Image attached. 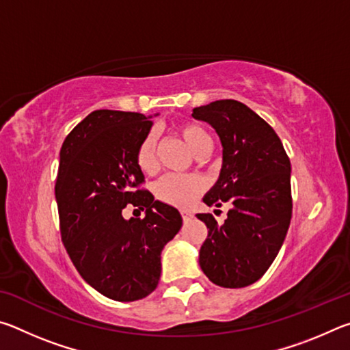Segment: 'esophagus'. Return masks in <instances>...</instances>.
Wrapping results in <instances>:
<instances>
[{"label": "esophagus", "mask_w": 350, "mask_h": 350, "mask_svg": "<svg viewBox=\"0 0 350 350\" xmlns=\"http://www.w3.org/2000/svg\"><path fill=\"white\" fill-rule=\"evenodd\" d=\"M180 215H182L183 222H188V221H191V217H193L191 213L187 211V210H182V211H180Z\"/></svg>", "instance_id": "34e87169"}]
</instances>
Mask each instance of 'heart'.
<instances>
[{
    "label": "heart",
    "instance_id": "obj_1",
    "mask_svg": "<svg viewBox=\"0 0 350 350\" xmlns=\"http://www.w3.org/2000/svg\"><path fill=\"white\" fill-rule=\"evenodd\" d=\"M177 134L185 142L187 146L194 154L205 152L211 150V137L202 126L193 125V123H183L177 126ZM135 162L144 173H152L156 170V137L154 134H148L140 142L135 152ZM205 189V182L199 176H163L154 187V194L159 200L165 204L180 206L191 205L196 198Z\"/></svg>",
    "mask_w": 350,
    "mask_h": 350
}]
</instances>
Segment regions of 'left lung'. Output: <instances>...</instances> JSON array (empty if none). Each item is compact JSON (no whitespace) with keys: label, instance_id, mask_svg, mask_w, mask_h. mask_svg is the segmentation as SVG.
Here are the masks:
<instances>
[{"label":"left lung","instance_id":"left-lung-1","mask_svg":"<svg viewBox=\"0 0 350 350\" xmlns=\"http://www.w3.org/2000/svg\"><path fill=\"white\" fill-rule=\"evenodd\" d=\"M210 123L222 144L219 179L204 202L232 208L219 225L210 213L196 215L208 236L199 264L216 286L247 287L273 262L292 219L290 161L275 129L238 100H216L193 109Z\"/></svg>","mask_w":350,"mask_h":350}]
</instances>
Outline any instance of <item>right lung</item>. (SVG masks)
<instances>
[{
    "label": "right lung",
    "instance_id": "right-lung-1",
    "mask_svg": "<svg viewBox=\"0 0 350 350\" xmlns=\"http://www.w3.org/2000/svg\"><path fill=\"white\" fill-rule=\"evenodd\" d=\"M139 112L98 109L64 139L55 199L64 248L77 271L106 298L129 303L161 280V253L182 227L174 206L140 189L135 152L152 126ZM146 217L126 221L128 204Z\"/></svg>",
    "mask_w": 350,
    "mask_h": 350
}]
</instances>
